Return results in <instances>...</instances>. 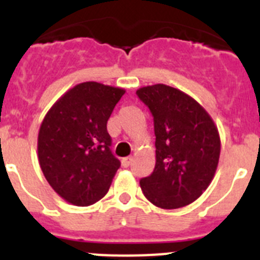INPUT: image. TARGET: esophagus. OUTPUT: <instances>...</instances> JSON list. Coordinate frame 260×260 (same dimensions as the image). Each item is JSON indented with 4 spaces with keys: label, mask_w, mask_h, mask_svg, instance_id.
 I'll return each instance as SVG.
<instances>
[{
    "label": "esophagus",
    "mask_w": 260,
    "mask_h": 260,
    "mask_svg": "<svg viewBox=\"0 0 260 260\" xmlns=\"http://www.w3.org/2000/svg\"><path fill=\"white\" fill-rule=\"evenodd\" d=\"M132 161H133L132 157H125V158H122V161H121V164H122L123 168H128V167H130V165H132Z\"/></svg>",
    "instance_id": "esophagus-1"
}]
</instances>
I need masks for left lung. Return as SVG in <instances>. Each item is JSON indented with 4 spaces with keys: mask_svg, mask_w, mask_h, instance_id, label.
Instances as JSON below:
<instances>
[{
    "mask_svg": "<svg viewBox=\"0 0 260 260\" xmlns=\"http://www.w3.org/2000/svg\"><path fill=\"white\" fill-rule=\"evenodd\" d=\"M138 98L153 117L156 164L141 180L156 207L174 210L192 203L210 186L220 157L215 122L199 103L165 84L142 87Z\"/></svg>",
    "mask_w": 260,
    "mask_h": 260,
    "instance_id": "1",
    "label": "left lung"
}]
</instances>
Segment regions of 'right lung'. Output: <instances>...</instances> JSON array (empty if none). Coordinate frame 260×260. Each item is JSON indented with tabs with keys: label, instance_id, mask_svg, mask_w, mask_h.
<instances>
[{
	"label": "right lung",
	"instance_id": "add662e5",
	"mask_svg": "<svg viewBox=\"0 0 260 260\" xmlns=\"http://www.w3.org/2000/svg\"><path fill=\"white\" fill-rule=\"evenodd\" d=\"M125 89L98 82L70 88L41 122L38 155L52 189L86 207L104 197L121 162L110 151L107 122Z\"/></svg>",
	"mask_w": 260,
	"mask_h": 260
}]
</instances>
